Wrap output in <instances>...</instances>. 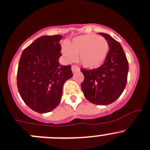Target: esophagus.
Masks as SVG:
<instances>
[{
    "label": "esophagus",
    "mask_w": 150,
    "mask_h": 150,
    "mask_svg": "<svg viewBox=\"0 0 150 150\" xmlns=\"http://www.w3.org/2000/svg\"><path fill=\"white\" fill-rule=\"evenodd\" d=\"M71 69H72V72H73V73H74V72H78V71L80 70L79 68H78L77 66H75V65H72V68H71Z\"/></svg>",
    "instance_id": "1"
}]
</instances>
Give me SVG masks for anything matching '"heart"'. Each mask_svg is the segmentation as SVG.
Here are the masks:
<instances>
[{
  "mask_svg": "<svg viewBox=\"0 0 150 150\" xmlns=\"http://www.w3.org/2000/svg\"><path fill=\"white\" fill-rule=\"evenodd\" d=\"M109 44L103 36L96 34L78 36L62 46L65 60L72 62L78 55L80 63L89 69H97L103 65L109 53Z\"/></svg>",
  "mask_w": 150,
  "mask_h": 150,
  "instance_id": "heart-1",
  "label": "heart"
}]
</instances>
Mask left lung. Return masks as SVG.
I'll use <instances>...</instances> for the list:
<instances>
[{
  "mask_svg": "<svg viewBox=\"0 0 150 150\" xmlns=\"http://www.w3.org/2000/svg\"><path fill=\"white\" fill-rule=\"evenodd\" d=\"M99 34L108 42L109 53L103 64L97 69H81L84 75L81 89L91 103L106 105L114 103L122 94L127 83L129 67L121 45L107 33Z\"/></svg>",
  "mask_w": 150,
  "mask_h": 150,
  "instance_id": "1",
  "label": "left lung"
}]
</instances>
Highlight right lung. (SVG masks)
Listing matches in <instances>:
<instances>
[{
	"instance_id": "obj_1",
	"label": "right lung",
	"mask_w": 150,
	"mask_h": 150,
	"mask_svg": "<svg viewBox=\"0 0 150 150\" xmlns=\"http://www.w3.org/2000/svg\"><path fill=\"white\" fill-rule=\"evenodd\" d=\"M61 35L42 36L23 51L17 75V88L26 105L40 114L56 108L64 83L72 77L70 65L59 62Z\"/></svg>"
}]
</instances>
